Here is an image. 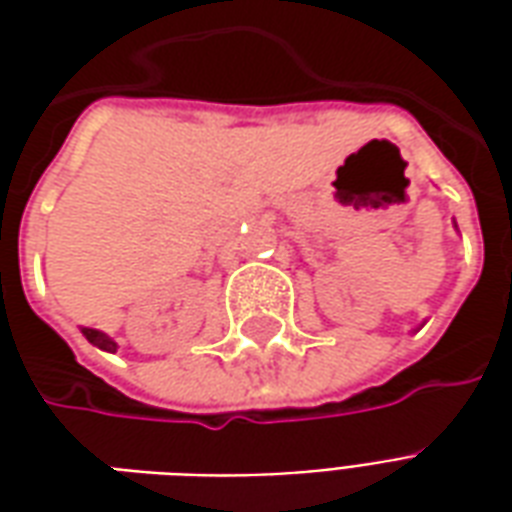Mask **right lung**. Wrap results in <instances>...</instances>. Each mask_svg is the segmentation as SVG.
Wrapping results in <instances>:
<instances>
[{"label":"right lung","mask_w":512,"mask_h":512,"mask_svg":"<svg viewBox=\"0 0 512 512\" xmlns=\"http://www.w3.org/2000/svg\"><path fill=\"white\" fill-rule=\"evenodd\" d=\"M82 332H84V337H87V340H90L93 345H98V348H104V351H117L115 340H109L106 334L95 332V329H82Z\"/></svg>","instance_id":"add662e5"}]
</instances>
